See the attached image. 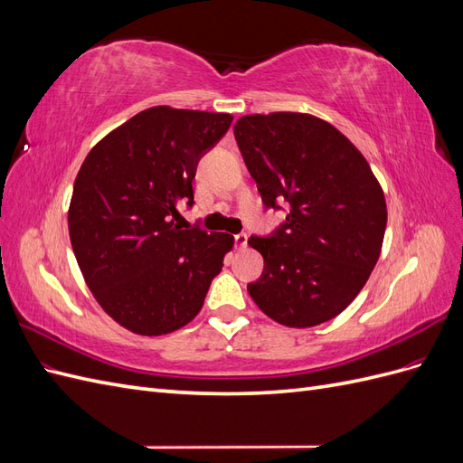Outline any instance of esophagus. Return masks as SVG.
Listing matches in <instances>:
<instances>
[{
    "mask_svg": "<svg viewBox=\"0 0 463 463\" xmlns=\"http://www.w3.org/2000/svg\"><path fill=\"white\" fill-rule=\"evenodd\" d=\"M247 233H237V235H233V241H235V247L237 249H245L247 247Z\"/></svg>",
    "mask_w": 463,
    "mask_h": 463,
    "instance_id": "1",
    "label": "esophagus"
}]
</instances>
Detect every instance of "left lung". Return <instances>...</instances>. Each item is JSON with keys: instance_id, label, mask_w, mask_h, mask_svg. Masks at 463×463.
Instances as JSON below:
<instances>
[{"instance_id": "8db88e82", "label": "left lung", "mask_w": 463, "mask_h": 463, "mask_svg": "<svg viewBox=\"0 0 463 463\" xmlns=\"http://www.w3.org/2000/svg\"><path fill=\"white\" fill-rule=\"evenodd\" d=\"M262 204L286 222L249 245L264 270L247 291L259 309L291 328L340 315L365 286L386 230L384 193L363 154L309 114L243 116L233 125Z\"/></svg>"}]
</instances>
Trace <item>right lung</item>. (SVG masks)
Wrapping results in <instances>:
<instances>
[{"label":"right lung","instance_id":"obj_1","mask_svg":"<svg viewBox=\"0 0 463 463\" xmlns=\"http://www.w3.org/2000/svg\"><path fill=\"white\" fill-rule=\"evenodd\" d=\"M230 114L148 108L82 162L69 206L79 269L102 309L128 330L162 335L199 315L233 235L181 228L199 160Z\"/></svg>","mask_w":463,"mask_h":463}]
</instances>
